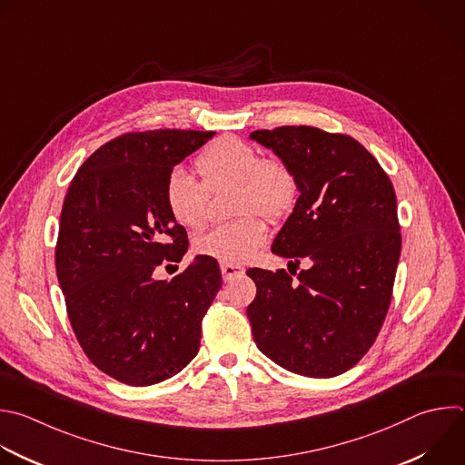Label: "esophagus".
<instances>
[{
  "label": "esophagus",
  "mask_w": 465,
  "mask_h": 465,
  "mask_svg": "<svg viewBox=\"0 0 465 465\" xmlns=\"http://www.w3.org/2000/svg\"><path fill=\"white\" fill-rule=\"evenodd\" d=\"M221 272L224 281H233L241 275H244V268L241 264H221Z\"/></svg>",
  "instance_id": "esophagus-1"
}]
</instances>
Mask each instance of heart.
<instances>
[{
  "label": "heart",
  "mask_w": 465,
  "mask_h": 465,
  "mask_svg": "<svg viewBox=\"0 0 465 465\" xmlns=\"http://www.w3.org/2000/svg\"><path fill=\"white\" fill-rule=\"evenodd\" d=\"M195 164L208 190L235 184V212L244 213L197 237L195 252L223 264L248 261L268 239L264 219L253 212L273 219L284 215L297 192L293 172L279 159H261L255 145L237 136L215 140ZM164 203L170 215L186 228H203L210 217L206 189L184 168H175L168 175Z\"/></svg>",
  "instance_id": "1"
}]
</instances>
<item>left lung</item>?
Returning a JSON list of instances; mask_svg holds the SVG:
<instances>
[{"mask_svg":"<svg viewBox=\"0 0 465 465\" xmlns=\"http://www.w3.org/2000/svg\"><path fill=\"white\" fill-rule=\"evenodd\" d=\"M250 138L290 166L299 192L272 252L288 266L312 262L297 281L284 270L246 272L257 286L246 308L253 341L293 374H343L372 347L391 304L401 252L392 183L347 134L284 125Z\"/></svg>","mask_w":465,"mask_h":465,"instance_id":"left-lung-1","label":"left lung"}]
</instances>
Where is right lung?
Here are the masks:
<instances>
[{"label": "right lung", "instance_id": "1", "mask_svg": "<svg viewBox=\"0 0 465 465\" xmlns=\"http://www.w3.org/2000/svg\"><path fill=\"white\" fill-rule=\"evenodd\" d=\"M213 134H122L98 147L67 188L56 244L67 316L93 365L122 383H161L199 352L201 322L223 286L217 261L197 255L163 281L153 272L188 252V233L164 203L166 179Z\"/></svg>", "mask_w": 465, "mask_h": 465}]
</instances>
